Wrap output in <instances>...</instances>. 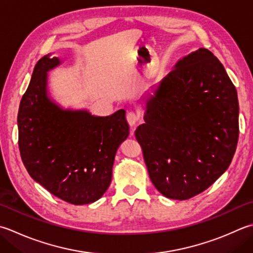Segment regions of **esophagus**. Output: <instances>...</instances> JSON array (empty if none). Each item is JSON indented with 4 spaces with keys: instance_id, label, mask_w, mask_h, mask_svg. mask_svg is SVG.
I'll return each mask as SVG.
<instances>
[{
    "instance_id": "1",
    "label": "esophagus",
    "mask_w": 253,
    "mask_h": 253,
    "mask_svg": "<svg viewBox=\"0 0 253 253\" xmlns=\"http://www.w3.org/2000/svg\"><path fill=\"white\" fill-rule=\"evenodd\" d=\"M126 118H127L128 124H129V126H130L131 128L135 127L136 124L138 123V121H139V116H138L137 114L133 113V112H129V113H128Z\"/></svg>"
}]
</instances>
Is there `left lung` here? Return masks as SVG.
Listing matches in <instances>:
<instances>
[{"mask_svg":"<svg viewBox=\"0 0 253 253\" xmlns=\"http://www.w3.org/2000/svg\"><path fill=\"white\" fill-rule=\"evenodd\" d=\"M136 129L150 180L168 199L200 194L230 165L239 135L237 91L205 48L181 58L141 98Z\"/></svg>","mask_w":253,"mask_h":253,"instance_id":"obj_1","label":"left lung"}]
</instances>
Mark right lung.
<instances>
[{"mask_svg":"<svg viewBox=\"0 0 253 253\" xmlns=\"http://www.w3.org/2000/svg\"><path fill=\"white\" fill-rule=\"evenodd\" d=\"M61 63L48 53L35 66L19 104V151L29 175L52 195L91 204L111 184L116 151L129 126L125 110L101 117L59 105L48 90V72Z\"/></svg>","mask_w":253,"mask_h":253,"instance_id":"right-lung-1","label":"right lung"}]
</instances>
